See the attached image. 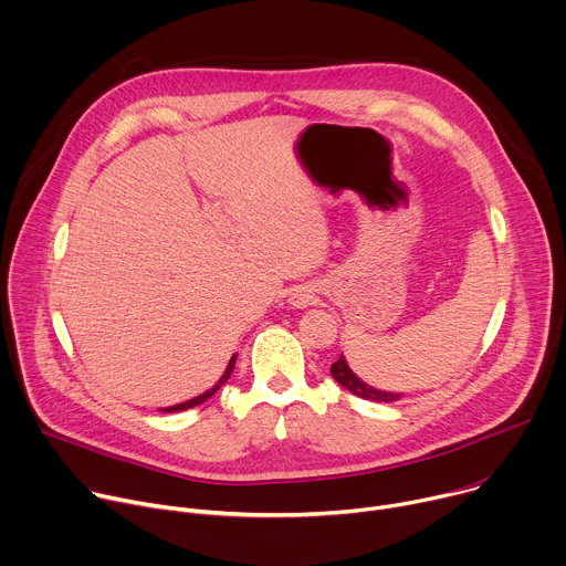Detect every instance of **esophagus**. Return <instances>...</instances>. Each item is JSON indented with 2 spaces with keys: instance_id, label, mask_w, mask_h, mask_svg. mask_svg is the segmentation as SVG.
<instances>
[{
  "instance_id": "34e87169",
  "label": "esophagus",
  "mask_w": 566,
  "mask_h": 566,
  "mask_svg": "<svg viewBox=\"0 0 566 566\" xmlns=\"http://www.w3.org/2000/svg\"><path fill=\"white\" fill-rule=\"evenodd\" d=\"M315 302V291L311 289V286H297V289H293V293H291V304L295 306V308H304V306H308V304H313Z\"/></svg>"
}]
</instances>
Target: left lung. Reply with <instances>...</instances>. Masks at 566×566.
<instances>
[{"label": "left lung", "mask_w": 566, "mask_h": 566, "mask_svg": "<svg viewBox=\"0 0 566 566\" xmlns=\"http://www.w3.org/2000/svg\"><path fill=\"white\" fill-rule=\"evenodd\" d=\"M332 376H334V378H336L345 389H349L352 394H356V396H360V398H365V400L391 402V400H398V398H400V394L382 391V389H376V387H371V385L363 382V380H360V378L349 369V365H347L345 356H340V358L332 365Z\"/></svg>", "instance_id": "8db88e82"}]
</instances>
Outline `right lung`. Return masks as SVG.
I'll list each match as a JSON object with an SVG mask.
<instances>
[{
    "mask_svg": "<svg viewBox=\"0 0 566 566\" xmlns=\"http://www.w3.org/2000/svg\"><path fill=\"white\" fill-rule=\"evenodd\" d=\"M234 360H237V356H232L230 360H228V367H226V371H223V376L217 380V385H212L208 391H203V394H199L197 398H190V400H186V402H179V406H172V408H166L164 412H181V410H190V408H195V406H201L203 400H208L228 378H230V374H232V367H234Z\"/></svg>",
    "mask_w": 566,
    "mask_h": 566,
    "instance_id": "1",
    "label": "right lung"
}]
</instances>
